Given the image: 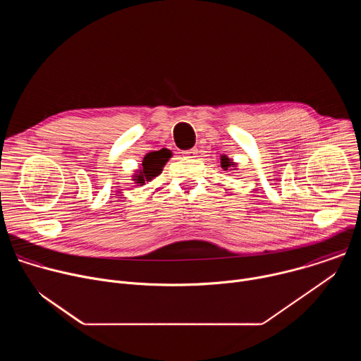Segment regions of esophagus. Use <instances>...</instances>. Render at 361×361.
<instances>
[{"label": "esophagus", "mask_w": 361, "mask_h": 361, "mask_svg": "<svg viewBox=\"0 0 361 361\" xmlns=\"http://www.w3.org/2000/svg\"><path fill=\"white\" fill-rule=\"evenodd\" d=\"M183 154H184V157H187V159H194V157H197V149L195 148L185 149V151H183Z\"/></svg>", "instance_id": "1"}]
</instances>
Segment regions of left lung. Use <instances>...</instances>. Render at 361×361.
I'll use <instances>...</instances> for the list:
<instances>
[{
  "label": "left lung",
  "instance_id": "1",
  "mask_svg": "<svg viewBox=\"0 0 361 361\" xmlns=\"http://www.w3.org/2000/svg\"><path fill=\"white\" fill-rule=\"evenodd\" d=\"M231 166V163H230V160L227 159V157H221V167L224 169V170H227L228 167Z\"/></svg>",
  "mask_w": 361,
  "mask_h": 361
}]
</instances>
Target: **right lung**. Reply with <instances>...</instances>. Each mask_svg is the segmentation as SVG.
Wrapping results in <instances>:
<instances>
[{"label": "right lung", "mask_w": 361, "mask_h": 361, "mask_svg": "<svg viewBox=\"0 0 361 361\" xmlns=\"http://www.w3.org/2000/svg\"><path fill=\"white\" fill-rule=\"evenodd\" d=\"M170 157L171 152L169 149H160L147 154L142 160V170H140V174H137L135 181L142 185L144 181H149L154 177H157Z\"/></svg>", "instance_id": "right-lung-1"}]
</instances>
